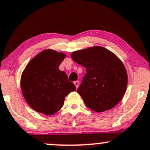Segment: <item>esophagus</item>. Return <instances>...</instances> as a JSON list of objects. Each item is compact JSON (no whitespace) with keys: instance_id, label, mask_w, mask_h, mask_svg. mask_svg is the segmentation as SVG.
I'll return each instance as SVG.
<instances>
[{"instance_id":"34e87169","label":"esophagus","mask_w":150,"mask_h":150,"mask_svg":"<svg viewBox=\"0 0 150 150\" xmlns=\"http://www.w3.org/2000/svg\"><path fill=\"white\" fill-rule=\"evenodd\" d=\"M74 85H75L76 88H78V86H79V81H75L74 82Z\"/></svg>"}]
</instances>
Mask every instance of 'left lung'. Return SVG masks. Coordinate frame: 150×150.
I'll return each mask as SVG.
<instances>
[{
	"instance_id": "8db88e82",
	"label": "left lung",
	"mask_w": 150,
	"mask_h": 150,
	"mask_svg": "<svg viewBox=\"0 0 150 150\" xmlns=\"http://www.w3.org/2000/svg\"><path fill=\"white\" fill-rule=\"evenodd\" d=\"M71 57L86 68L77 91L86 106L96 112L116 106L125 94L128 82L127 70L120 59L100 46L75 51Z\"/></svg>"
}]
</instances>
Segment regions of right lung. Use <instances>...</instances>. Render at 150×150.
Masks as SVG:
<instances>
[{"mask_svg":"<svg viewBox=\"0 0 150 150\" xmlns=\"http://www.w3.org/2000/svg\"><path fill=\"white\" fill-rule=\"evenodd\" d=\"M66 54L54 50L36 55L23 71L21 88L25 100L34 110L50 116L61 109L64 98L75 90L59 66Z\"/></svg>","mask_w":150,"mask_h":150,"instance_id":"add662e5","label":"right lung"}]
</instances>
